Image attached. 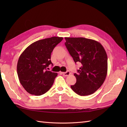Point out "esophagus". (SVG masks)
Segmentation results:
<instances>
[{
  "instance_id": "1",
  "label": "esophagus",
  "mask_w": 127,
  "mask_h": 127,
  "mask_svg": "<svg viewBox=\"0 0 127 127\" xmlns=\"http://www.w3.org/2000/svg\"><path fill=\"white\" fill-rule=\"evenodd\" d=\"M62 74H63L64 76H68L70 74V72L69 71H67L66 72H61Z\"/></svg>"
}]
</instances>
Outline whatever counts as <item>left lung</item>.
I'll list each match as a JSON object with an SVG mask.
<instances>
[{"instance_id":"obj_1","label":"left lung","mask_w":127,"mask_h":127,"mask_svg":"<svg viewBox=\"0 0 127 127\" xmlns=\"http://www.w3.org/2000/svg\"><path fill=\"white\" fill-rule=\"evenodd\" d=\"M65 45L75 63L81 66L75 73L76 82L71 88L81 96L94 93L101 87L107 72V56L100 43L85 37H65Z\"/></svg>"}]
</instances>
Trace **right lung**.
<instances>
[{"mask_svg":"<svg viewBox=\"0 0 127 127\" xmlns=\"http://www.w3.org/2000/svg\"><path fill=\"white\" fill-rule=\"evenodd\" d=\"M62 37L53 36L33 42L19 57L17 71L21 84L29 94L41 95L52 87L57 73L48 71L51 55Z\"/></svg>","mask_w":127,"mask_h":127,"instance_id":"right-lung-1","label":"right lung"}]
</instances>
